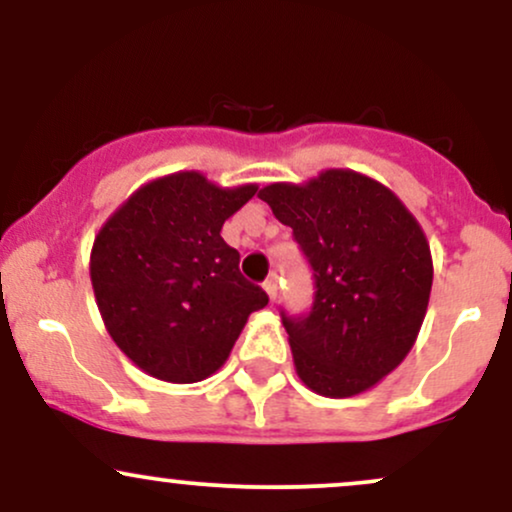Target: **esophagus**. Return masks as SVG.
I'll use <instances>...</instances> for the list:
<instances>
[{"instance_id": "obj_1", "label": "esophagus", "mask_w": 512, "mask_h": 512, "mask_svg": "<svg viewBox=\"0 0 512 512\" xmlns=\"http://www.w3.org/2000/svg\"><path fill=\"white\" fill-rule=\"evenodd\" d=\"M264 291H267L269 301H276V293H279V281H276V276H269V279L264 281Z\"/></svg>"}]
</instances>
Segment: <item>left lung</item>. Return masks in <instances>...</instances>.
<instances>
[{"label": "left lung", "instance_id": "left-lung-1", "mask_svg": "<svg viewBox=\"0 0 512 512\" xmlns=\"http://www.w3.org/2000/svg\"><path fill=\"white\" fill-rule=\"evenodd\" d=\"M308 257L315 303L281 315L298 378L322 397L361 395L390 375L419 337L433 286L421 223L390 187L349 168L262 187Z\"/></svg>", "mask_w": 512, "mask_h": 512}]
</instances>
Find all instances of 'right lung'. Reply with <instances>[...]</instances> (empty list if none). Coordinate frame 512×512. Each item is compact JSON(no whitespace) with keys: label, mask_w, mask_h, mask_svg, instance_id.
Wrapping results in <instances>:
<instances>
[{"label":"right lung","mask_w":512,"mask_h":512,"mask_svg":"<svg viewBox=\"0 0 512 512\" xmlns=\"http://www.w3.org/2000/svg\"><path fill=\"white\" fill-rule=\"evenodd\" d=\"M257 192L199 170L144 182L105 219L91 248L93 296L117 349L163 383L214 375L250 313L269 303L243 279L221 226Z\"/></svg>","instance_id":"obj_1"}]
</instances>
